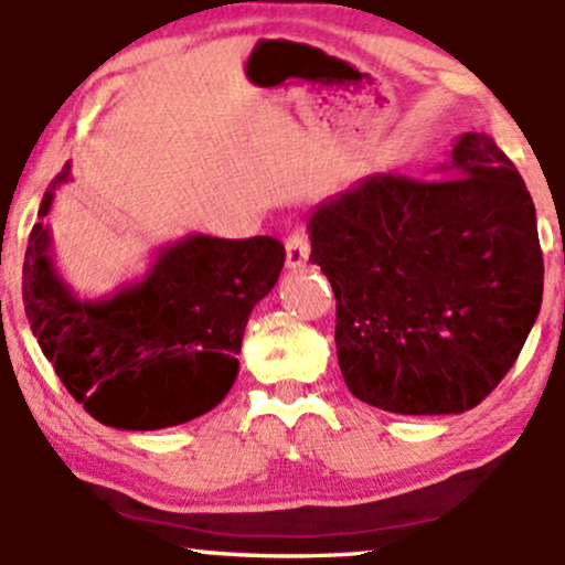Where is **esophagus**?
Segmentation results:
<instances>
[{
	"instance_id": "34e87169",
	"label": "esophagus",
	"mask_w": 565,
	"mask_h": 565,
	"mask_svg": "<svg viewBox=\"0 0 565 565\" xmlns=\"http://www.w3.org/2000/svg\"><path fill=\"white\" fill-rule=\"evenodd\" d=\"M310 257V238L308 233L302 231H295L291 236L287 238V268H302L305 263H308Z\"/></svg>"
}]
</instances>
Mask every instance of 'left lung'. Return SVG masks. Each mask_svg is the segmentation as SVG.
<instances>
[{
    "mask_svg": "<svg viewBox=\"0 0 565 565\" xmlns=\"http://www.w3.org/2000/svg\"><path fill=\"white\" fill-rule=\"evenodd\" d=\"M310 263L337 297L350 393L393 414H462L515 364L542 308L526 183L486 132L430 180L369 174L308 217Z\"/></svg>",
    "mask_w": 565,
    "mask_h": 565,
    "instance_id": "obj_1",
    "label": "left lung"
}]
</instances>
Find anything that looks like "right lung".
<instances>
[{
    "label": "right lung",
    "mask_w": 565,
    "mask_h": 565,
    "mask_svg": "<svg viewBox=\"0 0 565 565\" xmlns=\"http://www.w3.org/2000/svg\"><path fill=\"white\" fill-rule=\"evenodd\" d=\"M68 180L66 164L39 217ZM50 246V228L36 223L23 263L31 332L66 391L119 430L191 423L228 395L252 308L274 289L287 257L270 236L191 233L161 246L138 281L84 300L57 274Z\"/></svg>",
    "instance_id": "add662e5"
}]
</instances>
